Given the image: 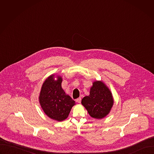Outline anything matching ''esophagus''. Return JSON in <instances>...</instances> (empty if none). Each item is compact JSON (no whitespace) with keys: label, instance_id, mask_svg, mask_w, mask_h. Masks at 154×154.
<instances>
[{"label":"esophagus","instance_id":"esophagus-1","mask_svg":"<svg viewBox=\"0 0 154 154\" xmlns=\"http://www.w3.org/2000/svg\"><path fill=\"white\" fill-rule=\"evenodd\" d=\"M81 100H82L81 97H79V98H77V99H76V102H78V103H79L81 102Z\"/></svg>","mask_w":154,"mask_h":154}]
</instances>
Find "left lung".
<instances>
[{
    "mask_svg": "<svg viewBox=\"0 0 154 154\" xmlns=\"http://www.w3.org/2000/svg\"><path fill=\"white\" fill-rule=\"evenodd\" d=\"M82 103L92 118L102 119L110 111L113 99L106 85L100 81H96L93 83L90 95L82 99Z\"/></svg>",
    "mask_w": 154,
    "mask_h": 154,
    "instance_id": "obj_1",
    "label": "left lung"
}]
</instances>
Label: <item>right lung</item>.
Returning a JSON list of instances; mask_svg holds the SVG:
<instances>
[{
	"label": "right lung",
	"instance_id": "right-lung-1",
	"mask_svg": "<svg viewBox=\"0 0 154 154\" xmlns=\"http://www.w3.org/2000/svg\"><path fill=\"white\" fill-rule=\"evenodd\" d=\"M51 75L44 82L39 99L44 112L49 118L61 121L68 118L75 101L62 89L61 77H58L57 81Z\"/></svg>",
	"mask_w": 154,
	"mask_h": 154
}]
</instances>
